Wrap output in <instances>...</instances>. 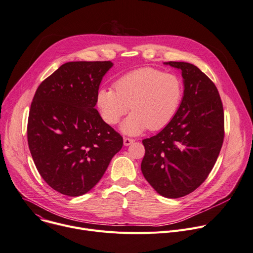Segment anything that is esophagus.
Wrapping results in <instances>:
<instances>
[{"mask_svg":"<svg viewBox=\"0 0 253 253\" xmlns=\"http://www.w3.org/2000/svg\"><path fill=\"white\" fill-rule=\"evenodd\" d=\"M123 141H124V145H125V146H128V145H131V144L134 142V139L127 138V137H125Z\"/></svg>","mask_w":253,"mask_h":253,"instance_id":"esophagus-1","label":"esophagus"}]
</instances>
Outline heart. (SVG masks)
Masks as SVG:
<instances>
[{
    "instance_id": "b5f03b06",
    "label": "heart",
    "mask_w": 253,
    "mask_h": 253,
    "mask_svg": "<svg viewBox=\"0 0 253 253\" xmlns=\"http://www.w3.org/2000/svg\"><path fill=\"white\" fill-rule=\"evenodd\" d=\"M113 88H100L96 104L104 121L117 124L131 109L122 123L125 134L138 135L147 128L156 131L166 127L175 116L182 99V84L173 74L153 67H143L118 78Z\"/></svg>"
}]
</instances>
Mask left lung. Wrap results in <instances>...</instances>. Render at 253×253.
I'll use <instances>...</instances> for the list:
<instances>
[{
	"instance_id": "1",
	"label": "left lung",
	"mask_w": 253,
	"mask_h": 253,
	"mask_svg": "<svg viewBox=\"0 0 253 253\" xmlns=\"http://www.w3.org/2000/svg\"><path fill=\"white\" fill-rule=\"evenodd\" d=\"M183 79V97L173 119L142 140L141 170L166 198L177 199L198 189L211 172L224 139V111L214 83L189 62L169 61Z\"/></svg>"
}]
</instances>
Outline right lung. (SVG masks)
<instances>
[{
    "label": "right lung",
    "instance_id": "1",
    "mask_svg": "<svg viewBox=\"0 0 253 253\" xmlns=\"http://www.w3.org/2000/svg\"><path fill=\"white\" fill-rule=\"evenodd\" d=\"M111 61H72L45 79L34 95L27 138L36 169L56 192L79 197L93 189L123 146L122 136L95 108Z\"/></svg>",
    "mask_w": 253,
    "mask_h": 253
}]
</instances>
